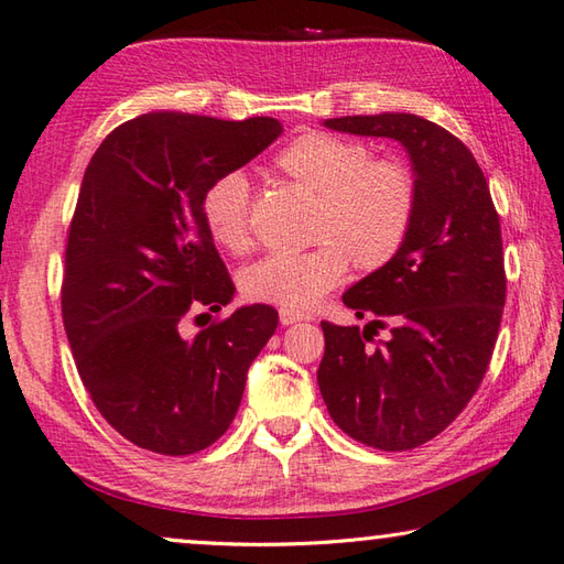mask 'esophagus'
I'll list each match as a JSON object with an SVG mask.
<instances>
[{"label":"esophagus","instance_id":"1","mask_svg":"<svg viewBox=\"0 0 564 564\" xmlns=\"http://www.w3.org/2000/svg\"><path fill=\"white\" fill-rule=\"evenodd\" d=\"M308 318L306 314H299V312H290V308H280V324L282 326H292L296 321H304Z\"/></svg>","mask_w":564,"mask_h":564}]
</instances>
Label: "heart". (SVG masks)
<instances>
[{
	"label": "heart",
	"instance_id": "1",
	"mask_svg": "<svg viewBox=\"0 0 564 564\" xmlns=\"http://www.w3.org/2000/svg\"><path fill=\"white\" fill-rule=\"evenodd\" d=\"M274 167L314 197L308 240L294 256H268L240 272V292L258 304L306 312L346 280L348 268L377 272L392 262L416 221L419 180L406 163L372 158L360 141L304 131L274 155ZM250 187L226 172L202 194V221L214 243L243 256L252 246Z\"/></svg>",
	"mask_w": 564,
	"mask_h": 564
}]
</instances>
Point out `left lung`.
<instances>
[{"mask_svg": "<svg viewBox=\"0 0 564 564\" xmlns=\"http://www.w3.org/2000/svg\"><path fill=\"white\" fill-rule=\"evenodd\" d=\"M328 129L394 138L419 180L411 234L387 268L343 294L362 330L321 321L318 389L330 419L377 451H411L463 413L497 346L507 272L499 214L469 148L413 113L328 119ZM379 327L390 328L387 341Z\"/></svg>", "mask_w": 564, "mask_h": 564, "instance_id": "left-lung-1", "label": "left lung"}]
</instances>
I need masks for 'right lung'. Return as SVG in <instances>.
<instances>
[{"label": "right lung", "instance_id": "add662e5", "mask_svg": "<svg viewBox=\"0 0 564 564\" xmlns=\"http://www.w3.org/2000/svg\"><path fill=\"white\" fill-rule=\"evenodd\" d=\"M280 133L270 117L153 111L117 126L85 170L63 324L95 406L143 451L192 455L221 438L250 362L278 328L272 306L252 304L181 336L187 317L218 314L236 292L202 221V194Z\"/></svg>", "mask_w": 564, "mask_h": 564}]
</instances>
